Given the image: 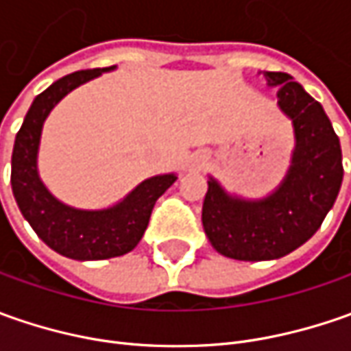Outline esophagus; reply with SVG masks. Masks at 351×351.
Returning a JSON list of instances; mask_svg holds the SVG:
<instances>
[{
  "label": "esophagus",
  "instance_id": "esophagus-1",
  "mask_svg": "<svg viewBox=\"0 0 351 351\" xmlns=\"http://www.w3.org/2000/svg\"><path fill=\"white\" fill-rule=\"evenodd\" d=\"M203 164H205V158H203V156H195V158H193V166L201 168Z\"/></svg>",
  "mask_w": 351,
  "mask_h": 351
}]
</instances>
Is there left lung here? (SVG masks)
<instances>
[{"mask_svg":"<svg viewBox=\"0 0 351 351\" xmlns=\"http://www.w3.org/2000/svg\"><path fill=\"white\" fill-rule=\"evenodd\" d=\"M293 125L295 148L285 178L260 199L228 193L209 176L203 228L210 246L240 262L277 260L303 246L332 209L342 178V148L322 105L283 72H263Z\"/></svg>","mask_w":351,"mask_h":351,"instance_id":"obj_1","label":"left lung"}]
</instances>
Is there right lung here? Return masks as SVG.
<instances>
[{
	"label": "right lung",
	"instance_id": "1",
	"mask_svg": "<svg viewBox=\"0 0 351 351\" xmlns=\"http://www.w3.org/2000/svg\"><path fill=\"white\" fill-rule=\"evenodd\" d=\"M97 68L64 75L34 97L11 156V187L25 221L48 248L70 260L93 262L125 256L136 248L148 226L156 201L178 180L176 173H160L141 182L119 203L105 209H77L54 197L38 176V148L50 111L75 88L115 70Z\"/></svg>",
	"mask_w": 351,
	"mask_h": 351
}]
</instances>
